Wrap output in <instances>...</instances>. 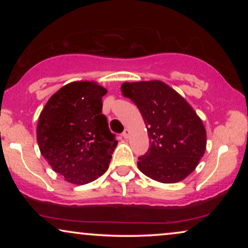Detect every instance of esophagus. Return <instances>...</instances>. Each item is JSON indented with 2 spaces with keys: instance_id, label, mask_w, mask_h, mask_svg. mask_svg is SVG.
Here are the masks:
<instances>
[{
  "instance_id": "34e87169",
  "label": "esophagus",
  "mask_w": 248,
  "mask_h": 248,
  "mask_svg": "<svg viewBox=\"0 0 248 248\" xmlns=\"http://www.w3.org/2000/svg\"><path fill=\"white\" fill-rule=\"evenodd\" d=\"M128 134H130V131H128L127 128H125L123 133H122V137H123L124 139H127L128 138Z\"/></svg>"
}]
</instances>
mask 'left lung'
I'll list each match as a JSON object with an SVG mask.
<instances>
[{
	"instance_id": "left-lung-1",
	"label": "left lung",
	"mask_w": 248,
	"mask_h": 248,
	"mask_svg": "<svg viewBox=\"0 0 248 248\" xmlns=\"http://www.w3.org/2000/svg\"><path fill=\"white\" fill-rule=\"evenodd\" d=\"M124 97L137 105L148 130L150 147L138 167L155 181L170 184L191 174L203 157L206 133L184 98L161 81L125 82Z\"/></svg>"
}]
</instances>
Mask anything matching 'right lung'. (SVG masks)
<instances>
[{
    "label": "right lung",
    "instance_id": "right-lung-1",
    "mask_svg": "<svg viewBox=\"0 0 248 248\" xmlns=\"http://www.w3.org/2000/svg\"><path fill=\"white\" fill-rule=\"evenodd\" d=\"M106 93L94 82L69 83L49 98L40 113L39 150L54 170L72 184H88L103 175L117 145L101 114V98Z\"/></svg>",
    "mask_w": 248,
    "mask_h": 248
}]
</instances>
